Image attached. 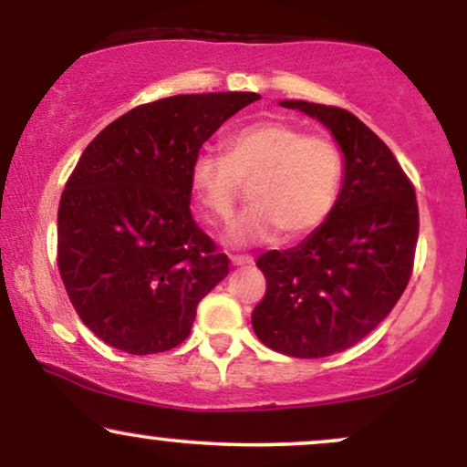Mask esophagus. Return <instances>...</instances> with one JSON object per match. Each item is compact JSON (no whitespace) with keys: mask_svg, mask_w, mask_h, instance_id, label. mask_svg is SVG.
Wrapping results in <instances>:
<instances>
[{"mask_svg":"<svg viewBox=\"0 0 467 467\" xmlns=\"http://www.w3.org/2000/svg\"><path fill=\"white\" fill-rule=\"evenodd\" d=\"M230 261H233V265H237V267L254 264V259H252L250 254H233V256H230Z\"/></svg>","mask_w":467,"mask_h":467,"instance_id":"esophagus-1","label":"esophagus"}]
</instances>
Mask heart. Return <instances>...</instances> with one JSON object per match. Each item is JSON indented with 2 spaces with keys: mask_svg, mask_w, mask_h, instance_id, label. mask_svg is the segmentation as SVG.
Returning <instances> with one entry per match:
<instances>
[{
  "mask_svg": "<svg viewBox=\"0 0 467 467\" xmlns=\"http://www.w3.org/2000/svg\"><path fill=\"white\" fill-rule=\"evenodd\" d=\"M345 173V155L336 140L307 133L285 120H259L223 140V155L202 153L191 166V189L211 223H226L252 184V206L230 226L234 245L264 244L283 230L303 239L334 211Z\"/></svg>",
  "mask_w": 467,
  "mask_h": 467,
  "instance_id": "obj_1",
  "label": "heart"
}]
</instances>
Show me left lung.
Returning a JSON list of instances; mask_svg holds the SVG:
<instances>
[{
  "instance_id": "obj_1",
  "label": "left lung",
  "mask_w": 467,
  "mask_h": 467,
  "mask_svg": "<svg viewBox=\"0 0 467 467\" xmlns=\"http://www.w3.org/2000/svg\"><path fill=\"white\" fill-rule=\"evenodd\" d=\"M281 105L318 118L345 153V182L323 226L256 261L265 296L252 312L254 334L309 360L358 345L390 314L412 275L420 208L409 175L360 118L307 100Z\"/></svg>"
}]
</instances>
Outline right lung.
<instances>
[{
	"label": "right lung",
	"instance_id": "add662e5",
	"mask_svg": "<svg viewBox=\"0 0 467 467\" xmlns=\"http://www.w3.org/2000/svg\"><path fill=\"white\" fill-rule=\"evenodd\" d=\"M254 92L180 94L133 107L74 166L57 219V264L78 318L133 356L191 334L197 305L230 259L191 213L202 144Z\"/></svg>",
	"mask_w": 467,
	"mask_h": 467
}]
</instances>
